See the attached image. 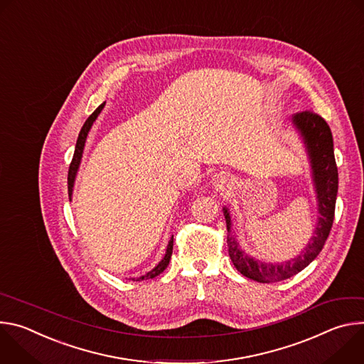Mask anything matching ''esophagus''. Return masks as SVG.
I'll return each instance as SVG.
<instances>
[{"label":"esophagus","mask_w":364,"mask_h":364,"mask_svg":"<svg viewBox=\"0 0 364 364\" xmlns=\"http://www.w3.org/2000/svg\"><path fill=\"white\" fill-rule=\"evenodd\" d=\"M226 184H229V176L228 174H218L215 176V186L218 188H223Z\"/></svg>","instance_id":"34e87169"}]
</instances>
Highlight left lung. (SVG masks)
I'll return each instance as SVG.
<instances>
[{
  "label": "left lung",
  "mask_w": 364,
  "mask_h": 364,
  "mask_svg": "<svg viewBox=\"0 0 364 364\" xmlns=\"http://www.w3.org/2000/svg\"><path fill=\"white\" fill-rule=\"evenodd\" d=\"M292 124L298 129L309 155L311 170H313V180L316 186L320 219L316 228V235L311 237L305 249L294 259H289L282 264L262 262L259 259L249 256L239 246V242L232 236L230 213L223 207V213L228 226V247L229 256L236 269L253 281L269 284L277 281L288 279L304 268H306L321 252L334 220L336 198L338 190V171L334 159L333 135L328 124L316 112L305 111L292 117Z\"/></svg>",
  "instance_id": "obj_1"
}]
</instances>
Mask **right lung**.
<instances>
[{
  "mask_svg": "<svg viewBox=\"0 0 364 364\" xmlns=\"http://www.w3.org/2000/svg\"><path fill=\"white\" fill-rule=\"evenodd\" d=\"M103 107H105V103H102L100 107H97L95 109V112L86 119V122L83 124L80 132H79V136H77V141H76V148H75V154H73V159H72V163H70V167H69V174H68V191H69V198H72V193H73V184H75V178H76V173L79 170V166H80V160H82V154H83V148H85V142H86V136L95 122V119L97 118V115L100 114V111L103 109ZM171 253H173V237L170 239L168 242V246H167V250H166V255L164 257L161 259V262L155 267L154 269H151L149 272H146L145 275L136 278V281H145V279H152L155 277H159L170 264V259H171ZM132 281H135V278H132Z\"/></svg>",
  "mask_w": 364,
  "mask_h": 364,
  "instance_id": "1",
  "label": "right lung"
}]
</instances>
